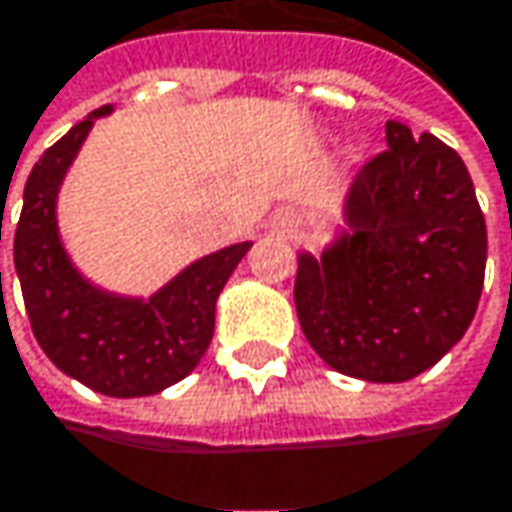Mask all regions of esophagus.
<instances>
[{
	"mask_svg": "<svg viewBox=\"0 0 512 512\" xmlns=\"http://www.w3.org/2000/svg\"><path fill=\"white\" fill-rule=\"evenodd\" d=\"M293 228H296V219H293V222H287V231H293Z\"/></svg>",
	"mask_w": 512,
	"mask_h": 512,
	"instance_id": "1",
	"label": "esophagus"
}]
</instances>
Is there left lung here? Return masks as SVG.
I'll return each mask as SVG.
<instances>
[{
    "label": "left lung",
    "mask_w": 512,
    "mask_h": 512,
    "mask_svg": "<svg viewBox=\"0 0 512 512\" xmlns=\"http://www.w3.org/2000/svg\"><path fill=\"white\" fill-rule=\"evenodd\" d=\"M387 146L351 184L343 234L299 255L296 313L337 372L398 384L431 369L475 319L487 222L460 155L387 122Z\"/></svg>",
    "instance_id": "1"
}]
</instances>
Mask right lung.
Returning a JSON list of instances; mask_svg holds the SVG:
<instances>
[{
    "instance_id": "1",
    "label": "right lung",
    "mask_w": 512,
    "mask_h": 512,
    "mask_svg": "<svg viewBox=\"0 0 512 512\" xmlns=\"http://www.w3.org/2000/svg\"><path fill=\"white\" fill-rule=\"evenodd\" d=\"M108 111L72 125L34 163L14 234V266L31 331L46 357L96 393L137 398L178 384L205 357L216 299L252 243L190 263L152 299H125L84 281L61 246L55 199L93 119Z\"/></svg>"
}]
</instances>
